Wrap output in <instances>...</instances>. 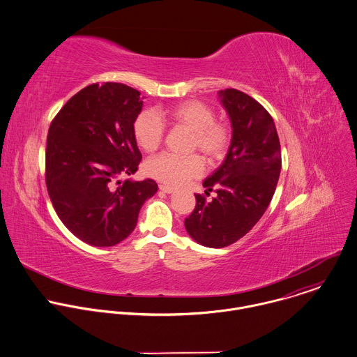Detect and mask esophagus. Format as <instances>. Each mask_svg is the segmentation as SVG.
Wrapping results in <instances>:
<instances>
[{"label":"esophagus","mask_w":357,"mask_h":357,"mask_svg":"<svg viewBox=\"0 0 357 357\" xmlns=\"http://www.w3.org/2000/svg\"><path fill=\"white\" fill-rule=\"evenodd\" d=\"M160 190L164 192V193H167V195H171V193L175 192L172 188H169V186H167V185H160Z\"/></svg>","instance_id":"34e87169"}]
</instances>
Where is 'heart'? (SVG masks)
I'll list each match as a JSON object with an SVG mask.
<instances>
[{"instance_id": "b5f03b06", "label": "heart", "mask_w": 357, "mask_h": 357, "mask_svg": "<svg viewBox=\"0 0 357 357\" xmlns=\"http://www.w3.org/2000/svg\"><path fill=\"white\" fill-rule=\"evenodd\" d=\"M172 126L192 132L189 151L199 150L211 165L221 162L232 144V128L227 121L215 119L214 109L200 100H186L160 114ZM153 109L142 111L133 121L136 143L146 151L157 150L164 140V122ZM146 174L172 188L182 186L199 178L204 171V161L199 154L175 155L162 153L147 160Z\"/></svg>"}]
</instances>
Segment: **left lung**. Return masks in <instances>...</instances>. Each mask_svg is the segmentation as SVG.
I'll return each mask as SVG.
<instances>
[{
	"instance_id": "obj_1",
	"label": "left lung",
	"mask_w": 357,
	"mask_h": 357,
	"mask_svg": "<svg viewBox=\"0 0 357 357\" xmlns=\"http://www.w3.org/2000/svg\"><path fill=\"white\" fill-rule=\"evenodd\" d=\"M232 123V144L221 167L204 182L207 202L196 196V207L185 220L188 234L207 248H225L243 238L266 213L281 172V146L268 111L236 89L220 91Z\"/></svg>"
}]
</instances>
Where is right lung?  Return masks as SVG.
Wrapping results in <instances>:
<instances>
[{"label":"right lung","instance_id":"right-lung-1","mask_svg":"<svg viewBox=\"0 0 357 357\" xmlns=\"http://www.w3.org/2000/svg\"><path fill=\"white\" fill-rule=\"evenodd\" d=\"M140 91L122 83H93L77 91L52 119L45 149V185L62 224L96 248L115 246L137 224L155 195L153 179L116 181L137 171L133 136Z\"/></svg>","mask_w":357,"mask_h":357}]
</instances>
